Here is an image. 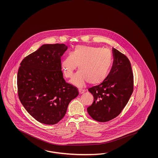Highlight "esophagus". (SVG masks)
<instances>
[{"instance_id": "1", "label": "esophagus", "mask_w": 158, "mask_h": 158, "mask_svg": "<svg viewBox=\"0 0 158 158\" xmlns=\"http://www.w3.org/2000/svg\"><path fill=\"white\" fill-rule=\"evenodd\" d=\"M78 90H79V94H83L84 92H85V90H83V89H78Z\"/></svg>"}]
</instances>
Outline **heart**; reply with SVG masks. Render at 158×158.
Returning <instances> with one entry per match:
<instances>
[{"label":"heart","instance_id":"heart-1","mask_svg":"<svg viewBox=\"0 0 158 158\" xmlns=\"http://www.w3.org/2000/svg\"><path fill=\"white\" fill-rule=\"evenodd\" d=\"M112 61V53L108 49L79 46L62 60L61 65L64 75L70 77L77 65L79 70L72 76L70 82L81 87L87 81L92 85L104 81L110 71Z\"/></svg>","mask_w":158,"mask_h":158}]
</instances>
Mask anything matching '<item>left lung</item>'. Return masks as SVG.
<instances>
[{"instance_id": "8db88e82", "label": "left lung", "mask_w": 158, "mask_h": 158, "mask_svg": "<svg viewBox=\"0 0 158 158\" xmlns=\"http://www.w3.org/2000/svg\"><path fill=\"white\" fill-rule=\"evenodd\" d=\"M114 61L104 81L88 89L94 101L87 110L91 118L105 122L119 115L127 104L133 91V73L129 60L112 48Z\"/></svg>"}]
</instances>
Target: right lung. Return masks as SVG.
Listing matches in <instances>:
<instances>
[{"label":"right lung","mask_w":158,"mask_h":158,"mask_svg":"<svg viewBox=\"0 0 158 158\" xmlns=\"http://www.w3.org/2000/svg\"><path fill=\"white\" fill-rule=\"evenodd\" d=\"M67 48L64 44H43L20 63L19 100L29 114L43 124L57 123L79 94L77 87L63 78L61 57Z\"/></svg>","instance_id":"1"}]
</instances>
